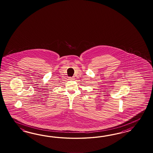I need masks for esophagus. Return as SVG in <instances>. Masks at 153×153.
<instances>
[{
	"label": "esophagus",
	"instance_id": "34e87169",
	"mask_svg": "<svg viewBox=\"0 0 153 153\" xmlns=\"http://www.w3.org/2000/svg\"><path fill=\"white\" fill-rule=\"evenodd\" d=\"M74 77H69V79L70 80H73L74 79Z\"/></svg>",
	"mask_w": 153,
	"mask_h": 153
}]
</instances>
